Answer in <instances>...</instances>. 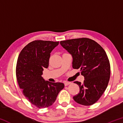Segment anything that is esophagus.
Here are the masks:
<instances>
[{
    "instance_id": "esophagus-1",
    "label": "esophagus",
    "mask_w": 123,
    "mask_h": 123,
    "mask_svg": "<svg viewBox=\"0 0 123 123\" xmlns=\"http://www.w3.org/2000/svg\"><path fill=\"white\" fill-rule=\"evenodd\" d=\"M64 85H65V86H68V85H69V84H71V82H67V81H65L64 82Z\"/></svg>"
}]
</instances>
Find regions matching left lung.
I'll return each mask as SVG.
<instances>
[{"label": "left lung", "instance_id": "left-lung-1", "mask_svg": "<svg viewBox=\"0 0 123 123\" xmlns=\"http://www.w3.org/2000/svg\"><path fill=\"white\" fill-rule=\"evenodd\" d=\"M63 48L71 54L74 69H80L84 76L83 84L75 81L80 92L73 97L77 103L93 105L106 89L110 78V64L107 54L96 42L87 38L68 39L60 42Z\"/></svg>", "mask_w": 123, "mask_h": 123}]
</instances>
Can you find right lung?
Segmentation results:
<instances>
[{
	"label": "right lung",
	"instance_id": "add662e5",
	"mask_svg": "<svg viewBox=\"0 0 123 123\" xmlns=\"http://www.w3.org/2000/svg\"><path fill=\"white\" fill-rule=\"evenodd\" d=\"M59 42L36 40L25 47L18 56L16 77L23 94L29 102L39 109L48 107L55 101L64 85L45 81L43 69L49 66L52 50Z\"/></svg>",
	"mask_w": 123,
	"mask_h": 123
}]
</instances>
